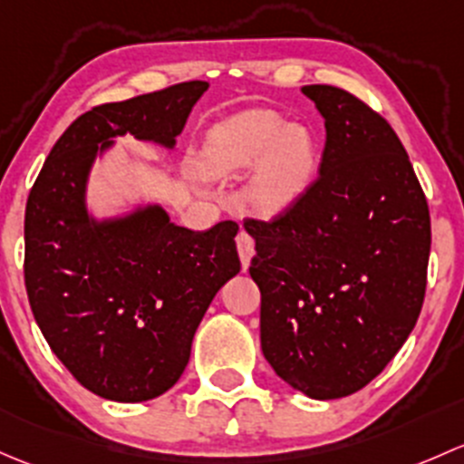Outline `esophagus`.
<instances>
[{
    "instance_id": "34e87169",
    "label": "esophagus",
    "mask_w": 464,
    "mask_h": 464,
    "mask_svg": "<svg viewBox=\"0 0 464 464\" xmlns=\"http://www.w3.org/2000/svg\"><path fill=\"white\" fill-rule=\"evenodd\" d=\"M237 250H238V256H241L243 267L250 266V259H252V256H255V238H252L246 230L238 232Z\"/></svg>"
}]
</instances>
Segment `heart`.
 Returning a JSON list of instances; mask_svg holds the SVG:
<instances>
[{"label": "heart", "mask_w": 464, "mask_h": 464, "mask_svg": "<svg viewBox=\"0 0 464 464\" xmlns=\"http://www.w3.org/2000/svg\"><path fill=\"white\" fill-rule=\"evenodd\" d=\"M200 167L209 176H234L252 167L247 198L259 212L276 214L293 208L314 183L319 142L305 125L250 109L209 129Z\"/></svg>", "instance_id": "obj_1"}]
</instances>
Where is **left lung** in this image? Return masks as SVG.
<instances>
[{
	"instance_id": "1",
	"label": "left lung",
	"mask_w": 464,
	"mask_h": 464,
	"mask_svg": "<svg viewBox=\"0 0 464 464\" xmlns=\"http://www.w3.org/2000/svg\"><path fill=\"white\" fill-rule=\"evenodd\" d=\"M326 125L319 176L272 221L247 218L261 290V351L313 400L364 389L413 331L431 218L389 122L348 91L308 84Z\"/></svg>"
}]
</instances>
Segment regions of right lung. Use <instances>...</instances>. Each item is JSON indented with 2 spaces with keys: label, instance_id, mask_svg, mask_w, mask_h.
I'll return each instance as SVG.
<instances>
[{
  "label": "right lung",
  "instance_id": "1",
  "mask_svg": "<svg viewBox=\"0 0 464 464\" xmlns=\"http://www.w3.org/2000/svg\"><path fill=\"white\" fill-rule=\"evenodd\" d=\"M209 84H174L93 107L51 150L26 203L24 281L42 335L69 373L113 402H145L183 375L214 295L241 270L238 226L194 232L160 205L113 218L87 209V183L113 138L174 150Z\"/></svg>",
  "mask_w": 464,
  "mask_h": 464
}]
</instances>
